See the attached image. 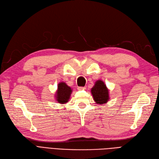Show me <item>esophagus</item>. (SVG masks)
I'll return each mask as SVG.
<instances>
[{
	"label": "esophagus",
	"mask_w": 159,
	"mask_h": 159,
	"mask_svg": "<svg viewBox=\"0 0 159 159\" xmlns=\"http://www.w3.org/2000/svg\"><path fill=\"white\" fill-rule=\"evenodd\" d=\"M77 89L79 90H85L86 88H85V87H78Z\"/></svg>",
	"instance_id": "34e87169"
}]
</instances>
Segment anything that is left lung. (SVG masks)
I'll return each mask as SVG.
<instances>
[{"instance_id":"obj_1","label":"left lung","mask_w":159,"mask_h":159,"mask_svg":"<svg viewBox=\"0 0 159 159\" xmlns=\"http://www.w3.org/2000/svg\"><path fill=\"white\" fill-rule=\"evenodd\" d=\"M90 91L93 99L97 104H105L110 100L109 89L103 80H96Z\"/></svg>"}]
</instances>
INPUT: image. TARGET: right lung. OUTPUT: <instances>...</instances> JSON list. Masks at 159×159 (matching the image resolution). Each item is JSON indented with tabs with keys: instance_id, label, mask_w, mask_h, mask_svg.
Returning a JSON list of instances; mask_svg holds the SVG:
<instances>
[{
	"instance_id": "obj_1",
	"label": "right lung",
	"mask_w": 159,
	"mask_h": 159,
	"mask_svg": "<svg viewBox=\"0 0 159 159\" xmlns=\"http://www.w3.org/2000/svg\"><path fill=\"white\" fill-rule=\"evenodd\" d=\"M73 89L66 84L65 82H61L57 85V89L55 92V100L61 104H65L68 102Z\"/></svg>"
}]
</instances>
